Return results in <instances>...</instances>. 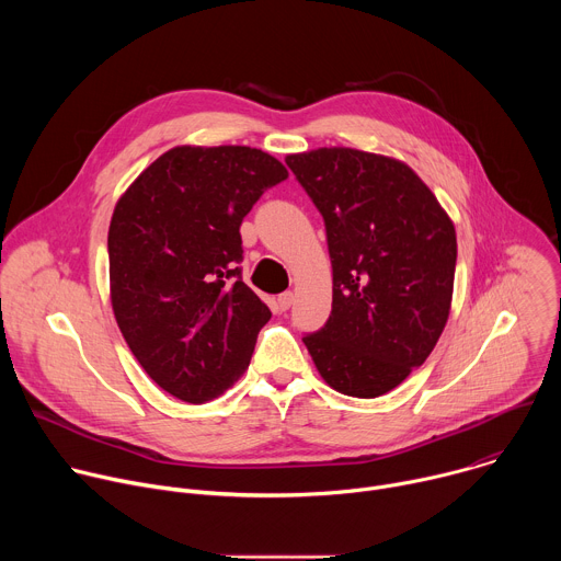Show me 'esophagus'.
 Segmentation results:
<instances>
[{
    "label": "esophagus",
    "mask_w": 561,
    "mask_h": 561,
    "mask_svg": "<svg viewBox=\"0 0 561 561\" xmlns=\"http://www.w3.org/2000/svg\"><path fill=\"white\" fill-rule=\"evenodd\" d=\"M293 301H295V293L286 290V293H282V295L277 297V308H279V310H288V308L293 306Z\"/></svg>",
    "instance_id": "obj_1"
}]
</instances>
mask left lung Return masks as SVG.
<instances>
[{
	"instance_id": "8db88e82",
	"label": "left lung",
	"mask_w": 561,
	"mask_h": 561,
	"mask_svg": "<svg viewBox=\"0 0 561 561\" xmlns=\"http://www.w3.org/2000/svg\"><path fill=\"white\" fill-rule=\"evenodd\" d=\"M286 164L324 217L333 266L331 317L304 344L337 392L386 394L426 362L448 322L453 219L402 159L324 146Z\"/></svg>"
}]
</instances>
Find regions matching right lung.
Instances as JSON below:
<instances>
[{"label":"right lung","instance_id":"right-lung-1","mask_svg":"<svg viewBox=\"0 0 561 561\" xmlns=\"http://www.w3.org/2000/svg\"><path fill=\"white\" fill-rule=\"evenodd\" d=\"M286 178L260 148L186 144L159 154L115 204L117 327L146 375L182 402L219 397L251 364L271 310L239 277V226Z\"/></svg>","mask_w":561,"mask_h":561}]
</instances>
